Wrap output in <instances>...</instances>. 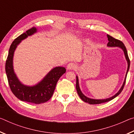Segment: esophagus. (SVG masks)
Segmentation results:
<instances>
[{
    "label": "esophagus",
    "mask_w": 134,
    "mask_h": 134,
    "mask_svg": "<svg viewBox=\"0 0 134 134\" xmlns=\"http://www.w3.org/2000/svg\"><path fill=\"white\" fill-rule=\"evenodd\" d=\"M76 67H77V65L74 63H69L67 65V69L69 70H75L76 69Z\"/></svg>",
    "instance_id": "esophagus-1"
}]
</instances>
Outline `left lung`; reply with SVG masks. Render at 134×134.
Segmentation results:
<instances>
[{"instance_id":"obj_1","label":"left lung","mask_w":134,"mask_h":134,"mask_svg":"<svg viewBox=\"0 0 134 134\" xmlns=\"http://www.w3.org/2000/svg\"><path fill=\"white\" fill-rule=\"evenodd\" d=\"M107 38H108V40H109V42H108V43H107L108 46H110V47H115V46H118V47H120V48H122L123 51H124L125 58H126L127 62H128V69H127L126 77H125V81L124 82V84H123L122 86L121 87L120 90L119 91V92L117 93L116 94L114 95L113 97H111V98H109L104 99H94L89 98L86 97V96H85V95L82 94V92H81V91H80V90L79 85V81H78L77 76H76V90H77V92L79 96L80 97V98H81L83 101L86 102V103H88V104H98L106 103V102H108V101L112 100V99H114V98L116 97L117 96H118V95L120 94L121 92L122 91V90H124L125 83H126L127 74H128V72L129 71V66H130V59H129V58L126 48V47H125V46L124 44V43H123L122 41H120V40L116 39H115V38L113 37L112 36H110L109 35H107Z\"/></svg>"}]
</instances>
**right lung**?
<instances>
[{"instance_id": "right-lung-1", "label": "right lung", "mask_w": 134, "mask_h": 134, "mask_svg": "<svg viewBox=\"0 0 134 134\" xmlns=\"http://www.w3.org/2000/svg\"><path fill=\"white\" fill-rule=\"evenodd\" d=\"M36 31L35 27H32L12 42L6 61L5 70L10 90L15 96L21 101L39 104L45 103L51 99L54 94L57 82L61 76L65 73L66 70L63 67L54 68L41 82L34 86H25L19 81L13 69L14 52L21 40L25 39L28 36L33 35Z\"/></svg>"}]
</instances>
